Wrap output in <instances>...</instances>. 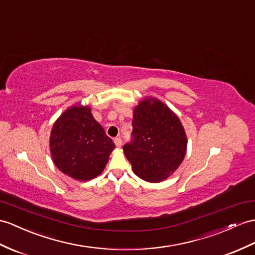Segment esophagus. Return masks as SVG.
<instances>
[{"mask_svg":"<svg viewBox=\"0 0 255 255\" xmlns=\"http://www.w3.org/2000/svg\"><path fill=\"white\" fill-rule=\"evenodd\" d=\"M114 141H115V144H116L117 147H121V145H122V139H121V137H116V138L114 139Z\"/></svg>","mask_w":255,"mask_h":255,"instance_id":"obj_1","label":"esophagus"}]
</instances>
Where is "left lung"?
Instances as JSON below:
<instances>
[{
    "label": "left lung",
    "instance_id": "obj_1",
    "mask_svg": "<svg viewBox=\"0 0 255 255\" xmlns=\"http://www.w3.org/2000/svg\"><path fill=\"white\" fill-rule=\"evenodd\" d=\"M132 139L123 146L136 175L159 183L174 172L185 157L187 138L181 121L164 104L151 98L134 109Z\"/></svg>",
    "mask_w": 255,
    "mask_h": 255
}]
</instances>
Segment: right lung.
I'll return each instance as SVG.
<instances>
[{
  "label": "right lung",
  "mask_w": 255,
  "mask_h": 255,
  "mask_svg": "<svg viewBox=\"0 0 255 255\" xmlns=\"http://www.w3.org/2000/svg\"><path fill=\"white\" fill-rule=\"evenodd\" d=\"M51 153L58 169L79 181H90L104 171L115 142L89 107H71L55 122Z\"/></svg>",
  "instance_id": "right-lung-1"
}]
</instances>
